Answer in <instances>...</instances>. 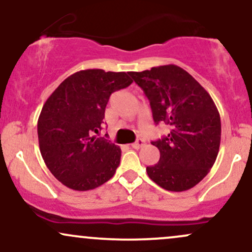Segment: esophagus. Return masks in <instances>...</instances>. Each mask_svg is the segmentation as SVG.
I'll return each instance as SVG.
<instances>
[{
	"label": "esophagus",
	"mask_w": 252,
	"mask_h": 252,
	"mask_svg": "<svg viewBox=\"0 0 252 252\" xmlns=\"http://www.w3.org/2000/svg\"><path fill=\"white\" fill-rule=\"evenodd\" d=\"M144 144V141L142 140V138H138L137 141H136V142H134L131 144V148H134V149H140L141 147H142Z\"/></svg>",
	"instance_id": "34e87169"
}]
</instances>
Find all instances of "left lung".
Instances as JSON below:
<instances>
[{"label":"left lung","mask_w":252,"mask_h":252,"mask_svg":"<svg viewBox=\"0 0 252 252\" xmlns=\"http://www.w3.org/2000/svg\"><path fill=\"white\" fill-rule=\"evenodd\" d=\"M129 74L149 99L154 122L170 126L168 136L152 142L160 150V160L147 167V174L167 190L192 189L207 175L218 156L221 124L215 102L176 65Z\"/></svg>","instance_id":"left-lung-1"}]
</instances>
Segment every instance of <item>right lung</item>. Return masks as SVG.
I'll return each mask as SVG.
<instances>
[{
  "label": "right lung",
  "instance_id": "1",
  "mask_svg": "<svg viewBox=\"0 0 252 252\" xmlns=\"http://www.w3.org/2000/svg\"><path fill=\"white\" fill-rule=\"evenodd\" d=\"M131 83L126 72L83 70L66 78L43 104L37 120L40 153L66 187L94 189L116 173L121 148L94 134L102 129L112 92Z\"/></svg>",
  "mask_w": 252,
  "mask_h": 252
}]
</instances>
